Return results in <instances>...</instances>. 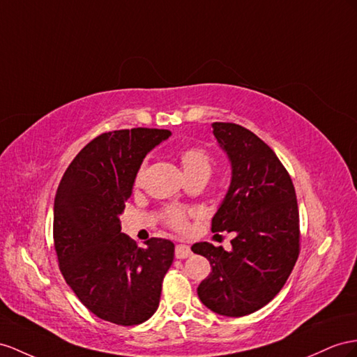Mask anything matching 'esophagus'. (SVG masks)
<instances>
[{
  "mask_svg": "<svg viewBox=\"0 0 357 357\" xmlns=\"http://www.w3.org/2000/svg\"><path fill=\"white\" fill-rule=\"evenodd\" d=\"M190 255H191V250H190L188 245H185V244H176L175 257L178 259H185V258L190 257Z\"/></svg>",
  "mask_w": 357,
  "mask_h": 357,
  "instance_id": "obj_1",
  "label": "esophagus"
}]
</instances>
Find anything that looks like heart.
Returning a JSON list of instances; mask_svg holds the SVG:
<instances>
[{
    "instance_id": "heart-1",
    "label": "heart",
    "mask_w": 357,
    "mask_h": 357,
    "mask_svg": "<svg viewBox=\"0 0 357 357\" xmlns=\"http://www.w3.org/2000/svg\"><path fill=\"white\" fill-rule=\"evenodd\" d=\"M179 160L187 176L199 175V173H206V175H209V172H211V166H213L211 155H209L208 151H205L204 148H200V146H188V148L181 149ZM143 172H144V164H142L139 170H137L135 184H140ZM162 218L164 222H166L169 226L175 227V229L182 231L187 227V211L182 206L170 205L167 208H164Z\"/></svg>"
}]
</instances>
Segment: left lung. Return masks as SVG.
<instances>
[{"label": "left lung", "instance_id": "obj_1", "mask_svg": "<svg viewBox=\"0 0 357 357\" xmlns=\"http://www.w3.org/2000/svg\"><path fill=\"white\" fill-rule=\"evenodd\" d=\"M231 162L229 190L213 217V232H234L232 250L193 244L213 271L197 296L213 312L244 317L266 306L285 285L300 252L298 206L287 169L268 144L236 123L214 122Z\"/></svg>", "mask_w": 357, "mask_h": 357}]
</instances>
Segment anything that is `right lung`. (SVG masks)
Segmentation results:
<instances>
[{
  "mask_svg": "<svg viewBox=\"0 0 357 357\" xmlns=\"http://www.w3.org/2000/svg\"><path fill=\"white\" fill-rule=\"evenodd\" d=\"M167 130L104 132L69 164L54 200V248L68 285L91 314L119 326L149 319L175 257L170 240L139 248L121 232L137 170Z\"/></svg>",
  "mask_w": 357,
  "mask_h": 357,
  "instance_id": "add662e5",
  "label": "right lung"
}]
</instances>
